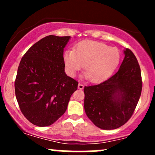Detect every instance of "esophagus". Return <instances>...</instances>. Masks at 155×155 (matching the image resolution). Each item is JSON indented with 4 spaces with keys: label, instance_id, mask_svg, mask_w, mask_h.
Returning <instances> with one entry per match:
<instances>
[{
    "label": "esophagus",
    "instance_id": "1",
    "mask_svg": "<svg viewBox=\"0 0 155 155\" xmlns=\"http://www.w3.org/2000/svg\"><path fill=\"white\" fill-rule=\"evenodd\" d=\"M78 89H79V90H82V89H84L83 84L79 83V84H78Z\"/></svg>",
    "mask_w": 155,
    "mask_h": 155
}]
</instances>
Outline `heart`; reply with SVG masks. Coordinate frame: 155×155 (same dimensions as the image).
<instances>
[{"label": "heart", "mask_w": 155, "mask_h": 155, "mask_svg": "<svg viewBox=\"0 0 155 155\" xmlns=\"http://www.w3.org/2000/svg\"><path fill=\"white\" fill-rule=\"evenodd\" d=\"M63 60L69 76H75L84 65V77L92 82H100L116 70L120 62V52L117 48L104 43L84 41L78 44L74 51H65Z\"/></svg>", "instance_id": "obj_1"}]
</instances>
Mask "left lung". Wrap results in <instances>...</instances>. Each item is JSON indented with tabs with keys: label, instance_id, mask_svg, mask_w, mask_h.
I'll return each mask as SVG.
<instances>
[{
	"label": "left lung",
	"instance_id": "1",
	"mask_svg": "<svg viewBox=\"0 0 155 155\" xmlns=\"http://www.w3.org/2000/svg\"><path fill=\"white\" fill-rule=\"evenodd\" d=\"M120 69L106 81L84 87V110L95 126L114 130L130 120L142 90L141 74L136 56L129 49Z\"/></svg>",
	"mask_w": 155,
	"mask_h": 155
}]
</instances>
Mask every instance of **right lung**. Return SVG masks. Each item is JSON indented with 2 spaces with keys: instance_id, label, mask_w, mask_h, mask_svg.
<instances>
[{
  "instance_id": "obj_1",
  "label": "right lung",
  "mask_w": 155,
  "mask_h": 155,
  "mask_svg": "<svg viewBox=\"0 0 155 155\" xmlns=\"http://www.w3.org/2000/svg\"><path fill=\"white\" fill-rule=\"evenodd\" d=\"M70 38L47 35L33 44L19 63L16 97L23 115L38 127L56 122L77 90L78 81L65 72L63 50Z\"/></svg>"
}]
</instances>
